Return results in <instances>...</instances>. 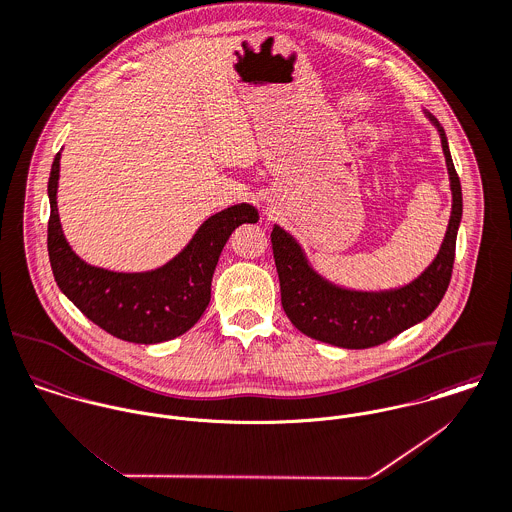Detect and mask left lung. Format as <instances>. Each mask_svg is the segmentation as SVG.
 <instances>
[{
    "label": "left lung",
    "mask_w": 512,
    "mask_h": 512,
    "mask_svg": "<svg viewBox=\"0 0 512 512\" xmlns=\"http://www.w3.org/2000/svg\"><path fill=\"white\" fill-rule=\"evenodd\" d=\"M427 117L441 135L453 192V210L437 258L417 280L389 292L343 290L316 274L300 244L286 230L274 226L270 238L280 278L282 308L290 322L308 338L347 349L373 347L423 322L443 300L453 274L463 194L445 131L435 117L429 113Z\"/></svg>",
    "instance_id": "left-lung-1"
}]
</instances>
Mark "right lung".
I'll use <instances>...</instances> for the list:
<instances>
[{
  "label": "right lung",
  "instance_id": "obj_1",
  "mask_svg": "<svg viewBox=\"0 0 512 512\" xmlns=\"http://www.w3.org/2000/svg\"><path fill=\"white\" fill-rule=\"evenodd\" d=\"M59 159L49 174L47 250L59 290L99 328L119 340L161 343L188 332L210 302V282L232 230L258 222L250 204L230 206L210 216L188 246L163 268L123 274L83 262L67 244L57 212Z\"/></svg>",
  "mask_w": 512,
  "mask_h": 512
}]
</instances>
